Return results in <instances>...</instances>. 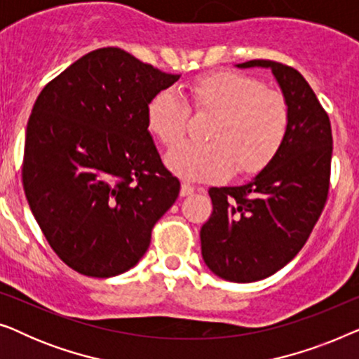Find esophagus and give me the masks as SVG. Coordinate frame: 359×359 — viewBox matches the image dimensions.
Returning a JSON list of instances; mask_svg holds the SVG:
<instances>
[{"instance_id":"obj_1","label":"esophagus","mask_w":359,"mask_h":359,"mask_svg":"<svg viewBox=\"0 0 359 359\" xmlns=\"http://www.w3.org/2000/svg\"><path fill=\"white\" fill-rule=\"evenodd\" d=\"M194 191H196L194 186H191V184H188V183H183V184H181V191H180V194L183 196V198H184V196L193 194Z\"/></svg>"}]
</instances>
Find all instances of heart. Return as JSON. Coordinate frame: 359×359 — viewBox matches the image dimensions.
Segmentation results:
<instances>
[{
	"label": "heart",
	"instance_id": "1",
	"mask_svg": "<svg viewBox=\"0 0 359 359\" xmlns=\"http://www.w3.org/2000/svg\"><path fill=\"white\" fill-rule=\"evenodd\" d=\"M194 109L214 112L208 144H181L166 154V166L188 181L219 180L233 171L263 168L286 140L291 111L279 91L238 72L204 75L189 85ZM189 106L178 93L163 90L147 106L149 130L166 147L183 140Z\"/></svg>",
	"mask_w": 359,
	"mask_h": 359
}]
</instances>
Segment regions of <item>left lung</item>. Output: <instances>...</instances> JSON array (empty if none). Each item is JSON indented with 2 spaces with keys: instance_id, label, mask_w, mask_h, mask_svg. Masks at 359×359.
<instances>
[{
  "instance_id": "left-lung-1",
  "label": "left lung",
  "mask_w": 359,
  "mask_h": 359,
  "mask_svg": "<svg viewBox=\"0 0 359 359\" xmlns=\"http://www.w3.org/2000/svg\"><path fill=\"white\" fill-rule=\"evenodd\" d=\"M237 67L269 68L291 111L286 140L255 178L209 189L214 210L201 229L204 263L225 281L253 283L306 245L327 203L333 139L328 114L297 70L273 60Z\"/></svg>"
}]
</instances>
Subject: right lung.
<instances>
[{
	"mask_svg": "<svg viewBox=\"0 0 359 359\" xmlns=\"http://www.w3.org/2000/svg\"><path fill=\"white\" fill-rule=\"evenodd\" d=\"M178 80L104 47L37 96L24 145V193L48 245L75 271H129L178 198L180 181L161 163L147 126L151 97Z\"/></svg>",
	"mask_w": 359,
	"mask_h": 359,
	"instance_id": "right-lung-1",
	"label": "right lung"
}]
</instances>
